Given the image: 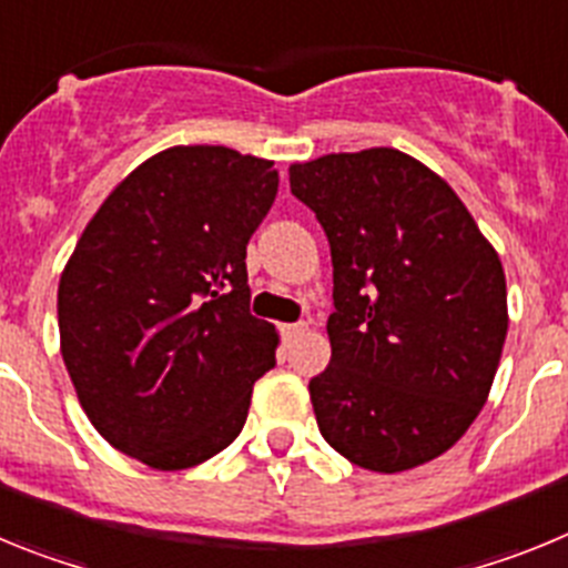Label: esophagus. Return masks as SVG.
Returning <instances> with one entry per match:
<instances>
[{
    "mask_svg": "<svg viewBox=\"0 0 568 568\" xmlns=\"http://www.w3.org/2000/svg\"><path fill=\"white\" fill-rule=\"evenodd\" d=\"M304 329H307V324H304V321H295V324H281V338L293 341L295 335L304 333Z\"/></svg>",
    "mask_w": 568,
    "mask_h": 568,
    "instance_id": "obj_1",
    "label": "esophagus"
}]
</instances>
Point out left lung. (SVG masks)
Wrapping results in <instances>:
<instances>
[{
	"label": "left lung",
	"instance_id": "8db88e82",
	"mask_svg": "<svg viewBox=\"0 0 568 568\" xmlns=\"http://www.w3.org/2000/svg\"><path fill=\"white\" fill-rule=\"evenodd\" d=\"M290 190L333 255V358L310 381L335 453L373 471L438 458L491 389L506 275L455 190L393 148L290 168Z\"/></svg>",
	"mask_w": 568,
	"mask_h": 568
}]
</instances>
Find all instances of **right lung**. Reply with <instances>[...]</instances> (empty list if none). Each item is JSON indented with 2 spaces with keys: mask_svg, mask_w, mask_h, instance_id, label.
Wrapping results in <instances>:
<instances>
[{
  "mask_svg": "<svg viewBox=\"0 0 568 568\" xmlns=\"http://www.w3.org/2000/svg\"><path fill=\"white\" fill-rule=\"evenodd\" d=\"M275 193L267 159L170 148L84 227L59 281V338L79 404L119 453L170 471L239 438L278 344L247 287V241Z\"/></svg>",
  "mask_w": 568,
  "mask_h": 568,
  "instance_id": "1",
  "label": "right lung"
}]
</instances>
